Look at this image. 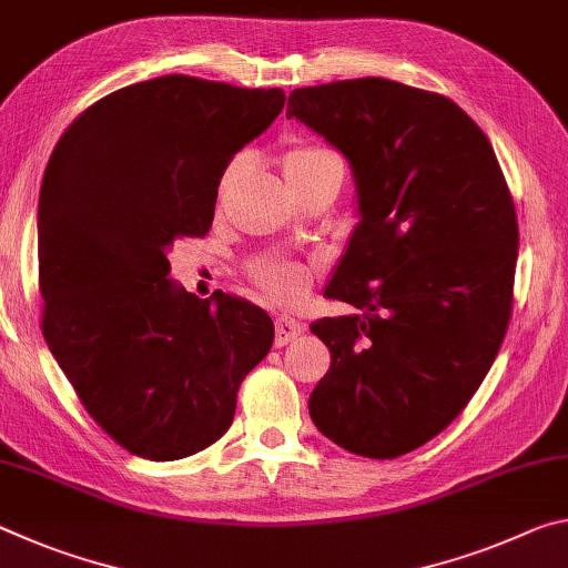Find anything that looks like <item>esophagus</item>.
Returning <instances> with one entry per match:
<instances>
[{
	"label": "esophagus",
	"instance_id": "obj_1",
	"mask_svg": "<svg viewBox=\"0 0 568 568\" xmlns=\"http://www.w3.org/2000/svg\"><path fill=\"white\" fill-rule=\"evenodd\" d=\"M305 331V323L291 318V315H277L275 318V345L277 348H283L291 341H295L297 335H303Z\"/></svg>",
	"mask_w": 568,
	"mask_h": 568
}]
</instances>
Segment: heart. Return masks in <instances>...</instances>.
Instances as JSON below:
<instances>
[{"label":"heart","instance_id":"obj_1","mask_svg":"<svg viewBox=\"0 0 568 568\" xmlns=\"http://www.w3.org/2000/svg\"><path fill=\"white\" fill-rule=\"evenodd\" d=\"M281 168L293 190L305 187L307 182L321 178L323 172L343 170L341 158L335 155L333 150L323 145H311V142H297V145L287 148L281 158ZM240 170H243V160L230 162V168L223 172V180H220V200H223L225 192L235 185ZM253 277L275 303L283 305H293L301 301L307 293V285H311V271H307L305 265L285 261H265L253 265Z\"/></svg>","mask_w":568,"mask_h":568}]
</instances>
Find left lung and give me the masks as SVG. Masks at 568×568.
Instances as JSON below:
<instances>
[{
    "label": "left lung",
    "mask_w": 568,
    "mask_h": 568,
    "mask_svg": "<svg viewBox=\"0 0 568 568\" xmlns=\"http://www.w3.org/2000/svg\"><path fill=\"white\" fill-rule=\"evenodd\" d=\"M295 118L351 162L358 225L311 331L331 368L307 408L325 438L396 458L468 406L511 321L518 223L491 142L444 94L363 77L301 88Z\"/></svg>",
    "instance_id": "8db88e82"
}]
</instances>
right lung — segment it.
Instances as JSON below:
<instances>
[{
	"label": "right lung",
	"instance_id": "1",
	"mask_svg": "<svg viewBox=\"0 0 568 568\" xmlns=\"http://www.w3.org/2000/svg\"><path fill=\"white\" fill-rule=\"evenodd\" d=\"M285 92L168 74L84 110L40 190L42 333L94 423L130 454L178 460L225 434L237 388L271 351L263 307L180 287L168 253L203 237L237 150Z\"/></svg>",
	"mask_w": 568,
	"mask_h": 568
}]
</instances>
